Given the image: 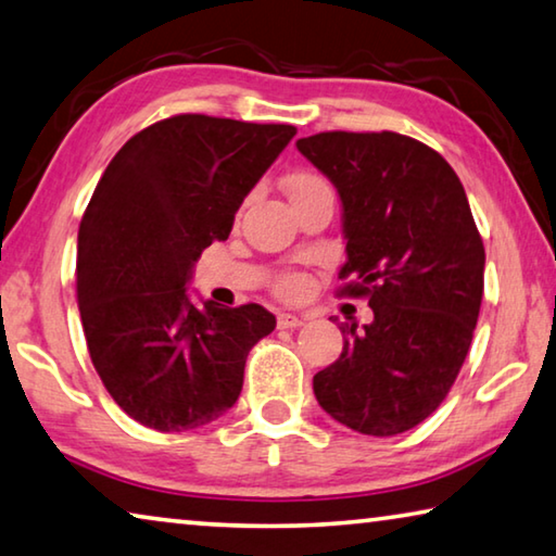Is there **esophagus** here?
I'll return each mask as SVG.
<instances>
[{
    "mask_svg": "<svg viewBox=\"0 0 556 556\" xmlns=\"http://www.w3.org/2000/svg\"><path fill=\"white\" fill-rule=\"evenodd\" d=\"M300 325H305L303 317L290 315V313H280L278 315V327H280V330H295V327H300Z\"/></svg>",
    "mask_w": 556,
    "mask_h": 556,
    "instance_id": "esophagus-1",
    "label": "esophagus"
}]
</instances>
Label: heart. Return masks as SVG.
<instances>
[{
    "label": "heart",
    "instance_id": "b5f03b06",
    "mask_svg": "<svg viewBox=\"0 0 556 556\" xmlns=\"http://www.w3.org/2000/svg\"><path fill=\"white\" fill-rule=\"evenodd\" d=\"M325 187H327V181L323 177L313 175V172H295V175L288 179L290 202H293V199L313 194V192H317V189H325ZM305 288H307V280L300 276V273H290V276H286L278 283L280 295H286V298H300L305 293Z\"/></svg>",
    "mask_w": 556,
    "mask_h": 556
}]
</instances>
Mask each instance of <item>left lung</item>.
Here are the masks:
<instances>
[{
    "mask_svg": "<svg viewBox=\"0 0 556 556\" xmlns=\"http://www.w3.org/2000/svg\"><path fill=\"white\" fill-rule=\"evenodd\" d=\"M295 144L340 194L342 293L375 313L362 330L340 325L342 354L313 377L317 404L364 435L404 433L441 406L478 323L485 249L466 189L439 152L399 132Z\"/></svg>",
    "mask_w": 556,
    "mask_h": 556,
    "instance_id": "8db88e82",
    "label": "left lung"
}]
</instances>
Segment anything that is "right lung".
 Here are the masks:
<instances>
[{"label": "right lung", "mask_w": 556, "mask_h": 556, "mask_svg": "<svg viewBox=\"0 0 556 556\" xmlns=\"http://www.w3.org/2000/svg\"><path fill=\"white\" fill-rule=\"evenodd\" d=\"M293 135V125L167 117L123 144L90 197L78 229L80 323L108 394L148 429L189 431L229 412L245 357L276 327L256 303L197 307L187 286Z\"/></svg>", "instance_id": "add662e5"}]
</instances>
